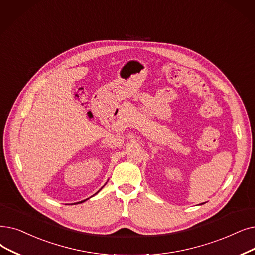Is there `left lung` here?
<instances>
[{
    "mask_svg": "<svg viewBox=\"0 0 255 255\" xmlns=\"http://www.w3.org/2000/svg\"><path fill=\"white\" fill-rule=\"evenodd\" d=\"M202 204H203V203H202Z\"/></svg>",
    "mask_w": 255,
    "mask_h": 255,
    "instance_id": "8db88e82",
    "label": "left lung"
}]
</instances>
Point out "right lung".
Returning a JSON list of instances; mask_svg holds the SVG:
<instances>
[{
    "label": "right lung",
    "mask_w": 255,
    "mask_h": 255,
    "mask_svg": "<svg viewBox=\"0 0 255 255\" xmlns=\"http://www.w3.org/2000/svg\"><path fill=\"white\" fill-rule=\"evenodd\" d=\"M102 187H103V186H102ZM102 187H101V189H100V190H102ZM100 190H99V191H100ZM99 191H98V192H97L96 194H98V193H99ZM96 194H95V195H96ZM86 200H87V199H85V200H82V201H80V202H77V203H74V204H79V203H82V202H84V201H86Z\"/></svg>",
    "instance_id": "1"
}]
</instances>
